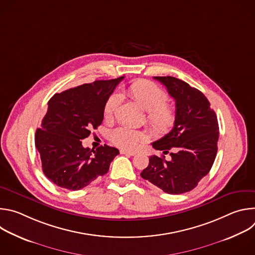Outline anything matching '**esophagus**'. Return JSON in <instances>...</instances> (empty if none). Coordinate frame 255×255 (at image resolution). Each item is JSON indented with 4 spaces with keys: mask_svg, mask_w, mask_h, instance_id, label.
<instances>
[{
    "mask_svg": "<svg viewBox=\"0 0 255 255\" xmlns=\"http://www.w3.org/2000/svg\"><path fill=\"white\" fill-rule=\"evenodd\" d=\"M120 153H121V154L130 155V156H134V155H136V152H135V151H129V150H125V149H121V150H120Z\"/></svg>",
    "mask_w": 255,
    "mask_h": 255,
    "instance_id": "esophagus-1",
    "label": "esophagus"
}]
</instances>
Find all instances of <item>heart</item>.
<instances>
[{
	"instance_id": "b5f03b06",
	"label": "heart",
	"mask_w": 255,
	"mask_h": 255,
	"mask_svg": "<svg viewBox=\"0 0 255 255\" xmlns=\"http://www.w3.org/2000/svg\"><path fill=\"white\" fill-rule=\"evenodd\" d=\"M126 93L144 111H147L146 121L155 135H165L173 128L175 108L165 102L166 94L154 83L146 80L134 82L127 88ZM121 102L122 96L119 93H113L108 98L104 107L105 119L110 120L114 117ZM145 139L146 135L143 132L127 126L118 127L111 133V140L115 145L129 150L140 146Z\"/></svg>"
}]
</instances>
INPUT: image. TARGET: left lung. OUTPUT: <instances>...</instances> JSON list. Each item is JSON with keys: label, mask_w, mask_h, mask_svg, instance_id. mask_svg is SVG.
<instances>
[{"label": "left lung", "mask_w": 255, "mask_h": 255, "mask_svg": "<svg viewBox=\"0 0 255 255\" xmlns=\"http://www.w3.org/2000/svg\"><path fill=\"white\" fill-rule=\"evenodd\" d=\"M175 101L173 128L152 143L164 155L149 157L141 176L164 193L178 195L192 191L206 176L216 158L219 138L217 116L205 95L173 77H154Z\"/></svg>", "instance_id": "8db88e82"}]
</instances>
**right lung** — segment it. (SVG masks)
<instances>
[{
    "mask_svg": "<svg viewBox=\"0 0 255 255\" xmlns=\"http://www.w3.org/2000/svg\"><path fill=\"white\" fill-rule=\"evenodd\" d=\"M124 77L96 81L55 94L48 101L47 113L36 130L35 146L40 153L42 170L56 186L81 190L106 174L119 150L104 146L84 147L104 119V107Z\"/></svg>",
    "mask_w": 255,
    "mask_h": 255,
    "instance_id": "1",
    "label": "right lung"
}]
</instances>
